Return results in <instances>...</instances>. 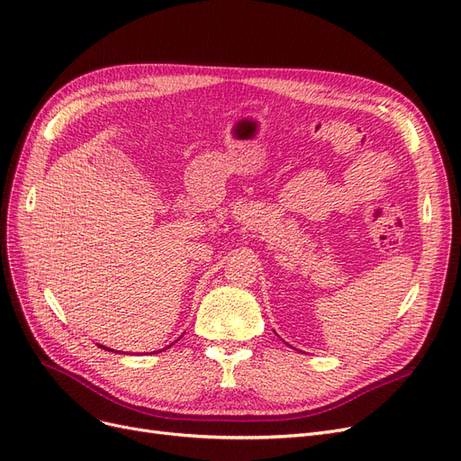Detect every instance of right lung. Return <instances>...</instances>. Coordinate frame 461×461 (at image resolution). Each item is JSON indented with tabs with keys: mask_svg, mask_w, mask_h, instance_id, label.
<instances>
[{
	"mask_svg": "<svg viewBox=\"0 0 461 461\" xmlns=\"http://www.w3.org/2000/svg\"><path fill=\"white\" fill-rule=\"evenodd\" d=\"M172 346V344H170ZM100 348H104V349H109V348H105V346H100ZM168 348V346H167ZM167 348H162V349H167Z\"/></svg>",
	"mask_w": 461,
	"mask_h": 461,
	"instance_id": "obj_1",
	"label": "right lung"
}]
</instances>
